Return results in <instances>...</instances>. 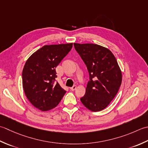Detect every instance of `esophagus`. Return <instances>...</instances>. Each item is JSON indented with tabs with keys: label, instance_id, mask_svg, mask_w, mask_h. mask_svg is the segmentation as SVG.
<instances>
[{
	"label": "esophagus",
	"instance_id": "34e87169",
	"mask_svg": "<svg viewBox=\"0 0 148 148\" xmlns=\"http://www.w3.org/2000/svg\"><path fill=\"white\" fill-rule=\"evenodd\" d=\"M77 86H73V87H70V89L71 90V91H75V89H77Z\"/></svg>",
	"mask_w": 148,
	"mask_h": 148
}]
</instances>
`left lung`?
<instances>
[{
	"instance_id": "8db88e82",
	"label": "left lung",
	"mask_w": 148,
	"mask_h": 148,
	"mask_svg": "<svg viewBox=\"0 0 148 148\" xmlns=\"http://www.w3.org/2000/svg\"><path fill=\"white\" fill-rule=\"evenodd\" d=\"M89 73L86 94L80 101L89 110L98 112L110 104L119 91L122 73L110 50L93 43H74Z\"/></svg>"
}]
</instances>
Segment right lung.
<instances>
[{
  "label": "right lung",
  "instance_id": "obj_1",
  "mask_svg": "<svg viewBox=\"0 0 148 148\" xmlns=\"http://www.w3.org/2000/svg\"><path fill=\"white\" fill-rule=\"evenodd\" d=\"M72 47V43L45 45L27 60L22 71L23 88L29 101L39 110L54 108L66 93L56 82V68Z\"/></svg>",
  "mask_w": 148,
  "mask_h": 148
}]
</instances>
